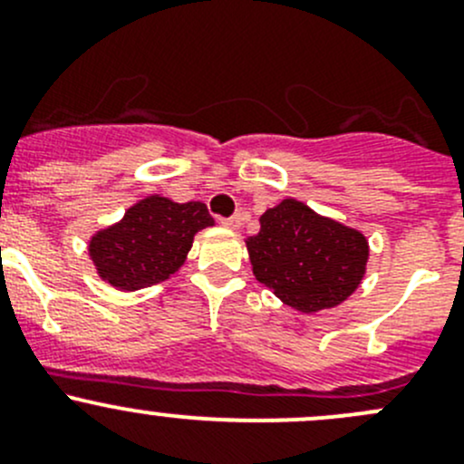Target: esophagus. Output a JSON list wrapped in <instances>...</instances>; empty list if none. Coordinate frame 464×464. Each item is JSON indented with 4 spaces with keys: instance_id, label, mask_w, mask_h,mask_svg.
Wrapping results in <instances>:
<instances>
[{
    "instance_id": "1",
    "label": "esophagus",
    "mask_w": 464,
    "mask_h": 464,
    "mask_svg": "<svg viewBox=\"0 0 464 464\" xmlns=\"http://www.w3.org/2000/svg\"><path fill=\"white\" fill-rule=\"evenodd\" d=\"M243 221H246V214H237V217H232V218H227V221H223V226L230 227V230H241Z\"/></svg>"
}]
</instances>
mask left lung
Masks as SVG:
<instances>
[{"label": "left lung", "mask_w": 464, "mask_h": 464, "mask_svg": "<svg viewBox=\"0 0 464 464\" xmlns=\"http://www.w3.org/2000/svg\"><path fill=\"white\" fill-rule=\"evenodd\" d=\"M252 275L300 314L343 304L368 270L365 234L284 198L259 217V234L246 238Z\"/></svg>", "instance_id": "1"}]
</instances>
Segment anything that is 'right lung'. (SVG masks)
I'll use <instances>...</instances> for the list:
<instances>
[{
  "label": "right lung",
  "mask_w": 464,
  "mask_h": 464,
  "mask_svg": "<svg viewBox=\"0 0 464 464\" xmlns=\"http://www.w3.org/2000/svg\"><path fill=\"white\" fill-rule=\"evenodd\" d=\"M214 227L205 203L144 196L117 223L87 238V256L101 282L132 293L164 282L185 266L198 232Z\"/></svg>",
  "instance_id": "right-lung-1"
}]
</instances>
